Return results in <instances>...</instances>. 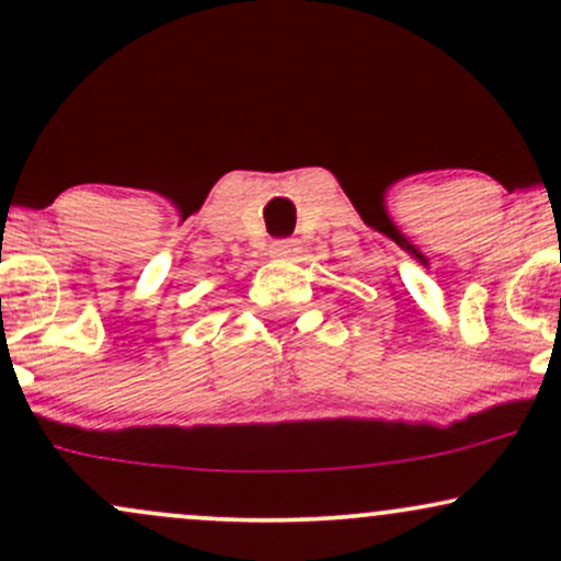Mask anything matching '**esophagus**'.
Masks as SVG:
<instances>
[{
  "instance_id": "obj_1",
  "label": "esophagus",
  "mask_w": 561,
  "mask_h": 561,
  "mask_svg": "<svg viewBox=\"0 0 561 561\" xmlns=\"http://www.w3.org/2000/svg\"><path fill=\"white\" fill-rule=\"evenodd\" d=\"M295 252H298V242H295V239H274V242H271V255L290 257Z\"/></svg>"
}]
</instances>
